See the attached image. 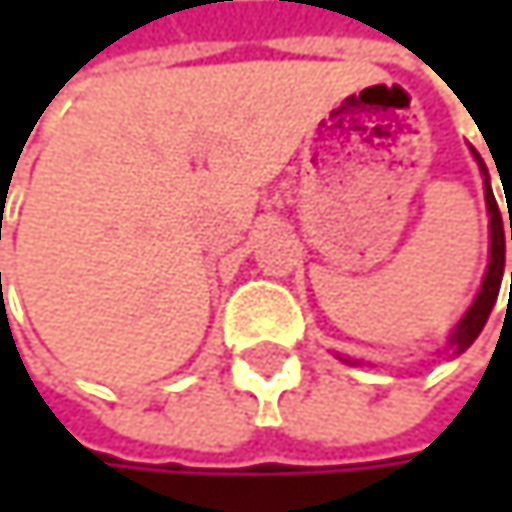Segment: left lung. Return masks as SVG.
Listing matches in <instances>:
<instances>
[{"instance_id": "1", "label": "left lung", "mask_w": 512, "mask_h": 512, "mask_svg": "<svg viewBox=\"0 0 512 512\" xmlns=\"http://www.w3.org/2000/svg\"><path fill=\"white\" fill-rule=\"evenodd\" d=\"M480 171H483V177H486V207H489V216H492V219H489V228H492V252H489V269H486L483 287H480V293H477L474 305L468 308V314L462 317L460 326H457V329H454V335H451V350H454V356L465 353V350L474 344V338L480 335V329L486 326L489 311H492V305L498 302L501 275H504V234H507V228H504V222H501V210H498V201H495V195H492L489 174H486V165H483V162H480ZM504 195H507V189H504ZM510 240H512V213H510ZM510 296H512V278H510Z\"/></svg>"}]
</instances>
